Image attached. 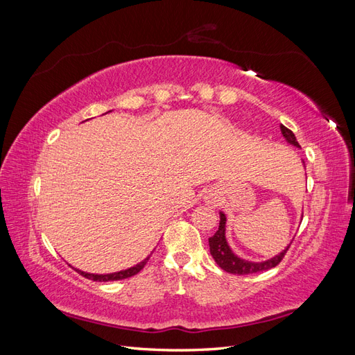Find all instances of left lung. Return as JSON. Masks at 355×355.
I'll return each instance as SVG.
<instances>
[{"mask_svg": "<svg viewBox=\"0 0 355 355\" xmlns=\"http://www.w3.org/2000/svg\"><path fill=\"white\" fill-rule=\"evenodd\" d=\"M280 128H282V135L284 136V139L290 145L300 148L292 130H288V128L284 127L283 124L280 125ZM219 214H220L219 228L216 232H214V235H211V237L209 239V245H210V254L213 256L214 262H216L223 271H227L230 274H235V275H247V274H254V272L271 270V268L277 266L283 261V257H284L286 252L288 250L290 244L282 253H278L277 256L271 257V259L263 261V262H250V261L241 259V257H239L231 250V247L228 245V241H227V237H225V230H227L225 228V225H227V216H225L223 211H219Z\"/></svg>", "mask_w": 355, "mask_h": 355, "instance_id": "8db88e82", "label": "left lung"}]
</instances>
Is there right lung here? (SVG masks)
<instances>
[{"instance_id":"add662e5","label":"right lung","mask_w":355,"mask_h":355,"mask_svg":"<svg viewBox=\"0 0 355 355\" xmlns=\"http://www.w3.org/2000/svg\"><path fill=\"white\" fill-rule=\"evenodd\" d=\"M148 259H149V256L146 257V259H144L142 262H139L137 265H135V266H132V268H127V270L118 271V272H112V274H90V272L80 271V270H77V268H73V270L77 271L78 274H81L83 277L89 278V280H93V282H115V280H124V278L136 275V274H137L139 271H141L142 268L146 265ZM69 266H71V265H69Z\"/></svg>"}]
</instances>
